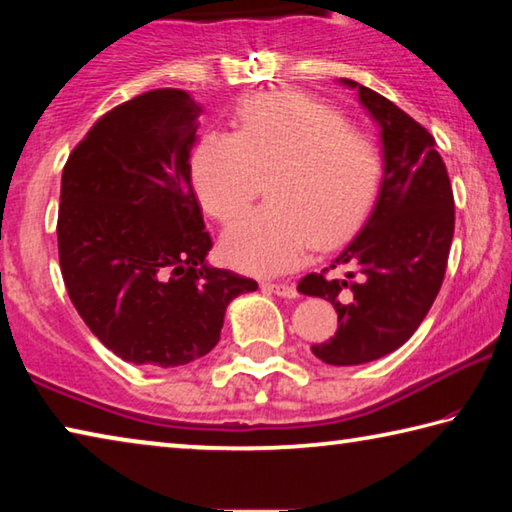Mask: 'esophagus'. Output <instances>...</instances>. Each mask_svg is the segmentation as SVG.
<instances>
[{
  "label": "esophagus",
  "mask_w": 512,
  "mask_h": 512,
  "mask_svg": "<svg viewBox=\"0 0 512 512\" xmlns=\"http://www.w3.org/2000/svg\"><path fill=\"white\" fill-rule=\"evenodd\" d=\"M262 289H264V291H271V293H275V296H280V298H296V296H298V291H296V287H293V284L264 282Z\"/></svg>",
  "instance_id": "1"
}]
</instances>
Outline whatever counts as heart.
I'll return each mask as SVG.
<instances>
[{"mask_svg": "<svg viewBox=\"0 0 512 512\" xmlns=\"http://www.w3.org/2000/svg\"><path fill=\"white\" fill-rule=\"evenodd\" d=\"M379 155L339 112L293 92L241 103L235 133H207L192 155L203 210L228 223L253 203L262 178L268 201L221 237L232 268L275 275L298 266L309 244L332 248L366 219L379 187Z\"/></svg>", "mask_w": 512, "mask_h": 512, "instance_id": "heart-1", "label": "heart"}]
</instances>
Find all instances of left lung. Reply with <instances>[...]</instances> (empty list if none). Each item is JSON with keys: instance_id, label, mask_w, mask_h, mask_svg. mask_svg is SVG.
I'll return each instance as SVG.
<instances>
[{"instance_id": "left-lung-1", "label": "left lung", "mask_w": 512, "mask_h": 512, "mask_svg": "<svg viewBox=\"0 0 512 512\" xmlns=\"http://www.w3.org/2000/svg\"><path fill=\"white\" fill-rule=\"evenodd\" d=\"M339 83L377 124L384 171L366 223L325 268L345 275L309 273L298 291L329 300L339 314L336 334L311 352L329 366H359L400 348L429 314L454 237V196L427 128L361 83Z\"/></svg>"}]
</instances>
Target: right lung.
<instances>
[{
  "label": "right lung",
  "instance_id": "obj_1",
  "mask_svg": "<svg viewBox=\"0 0 512 512\" xmlns=\"http://www.w3.org/2000/svg\"><path fill=\"white\" fill-rule=\"evenodd\" d=\"M203 106L151 90L103 115L60 183V271L79 316L119 359L178 368L221 339L225 309L257 289L210 266L212 237L192 187Z\"/></svg>",
  "mask_w": 512,
  "mask_h": 512
}]
</instances>
